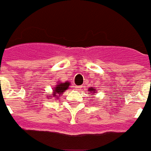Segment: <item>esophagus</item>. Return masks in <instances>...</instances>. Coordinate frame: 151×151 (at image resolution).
<instances>
[{
	"instance_id": "34e87169",
	"label": "esophagus",
	"mask_w": 151,
	"mask_h": 151,
	"mask_svg": "<svg viewBox=\"0 0 151 151\" xmlns=\"http://www.w3.org/2000/svg\"><path fill=\"white\" fill-rule=\"evenodd\" d=\"M75 88H76V90H81V86H75Z\"/></svg>"
}]
</instances>
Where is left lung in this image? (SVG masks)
Segmentation results:
<instances>
[{
  "label": "left lung",
  "mask_w": 151,
  "mask_h": 151,
  "mask_svg": "<svg viewBox=\"0 0 151 151\" xmlns=\"http://www.w3.org/2000/svg\"><path fill=\"white\" fill-rule=\"evenodd\" d=\"M95 89L96 88H89V91H90L91 93H95ZM92 95H94V93H93Z\"/></svg>",
  "instance_id": "left-lung-1"
}]
</instances>
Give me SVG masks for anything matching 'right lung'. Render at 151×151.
Masks as SVG:
<instances>
[{"label":"right lung","instance_id":"add662e5","mask_svg":"<svg viewBox=\"0 0 151 151\" xmlns=\"http://www.w3.org/2000/svg\"><path fill=\"white\" fill-rule=\"evenodd\" d=\"M69 85H70V83H68V82H66V83H60V84H58V85H57V87H55L53 89V97H57L58 95L57 94H59L60 96L61 93H63L64 91L67 90L68 87H69ZM56 99H58V98H56Z\"/></svg>","mask_w":151,"mask_h":151}]
</instances>
